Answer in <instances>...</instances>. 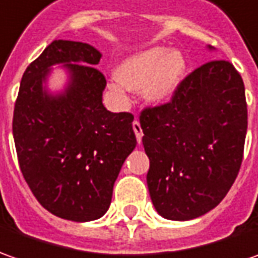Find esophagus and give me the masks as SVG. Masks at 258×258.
I'll list each match as a JSON object with an SVG mask.
<instances>
[{
    "label": "esophagus",
    "mask_w": 258,
    "mask_h": 258,
    "mask_svg": "<svg viewBox=\"0 0 258 258\" xmlns=\"http://www.w3.org/2000/svg\"><path fill=\"white\" fill-rule=\"evenodd\" d=\"M133 130H134V133H136V137H137L138 143H141V138H143V130H141V125H140V122L137 120H134L133 122Z\"/></svg>",
    "instance_id": "esophagus-1"
}]
</instances>
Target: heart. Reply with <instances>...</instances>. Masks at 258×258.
<instances>
[{"instance_id": "heart-1", "label": "heart", "mask_w": 258, "mask_h": 258, "mask_svg": "<svg viewBox=\"0 0 258 258\" xmlns=\"http://www.w3.org/2000/svg\"><path fill=\"white\" fill-rule=\"evenodd\" d=\"M185 71V61L180 51L151 48L122 61L110 83L111 93L127 101V93L141 91L151 104H161L173 97Z\"/></svg>"}]
</instances>
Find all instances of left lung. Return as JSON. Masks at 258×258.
<instances>
[{"mask_svg":"<svg viewBox=\"0 0 258 258\" xmlns=\"http://www.w3.org/2000/svg\"><path fill=\"white\" fill-rule=\"evenodd\" d=\"M140 124L157 213L187 221L218 206L238 174L247 133L244 83L234 66L216 59L194 70L171 101L144 108Z\"/></svg>","mask_w":258,"mask_h":258,"instance_id":"1","label":"left lung"}]
</instances>
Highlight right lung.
<instances>
[{"instance_id": "1", "label": "right lung", "mask_w": 258, "mask_h": 258, "mask_svg": "<svg viewBox=\"0 0 258 258\" xmlns=\"http://www.w3.org/2000/svg\"><path fill=\"white\" fill-rule=\"evenodd\" d=\"M101 52L77 41L55 40L24 73L13 134L18 163L41 206L77 223L102 217L125 158L137 146L134 115L102 104L105 77L94 66ZM62 65V93L46 88L50 67Z\"/></svg>"}]
</instances>
